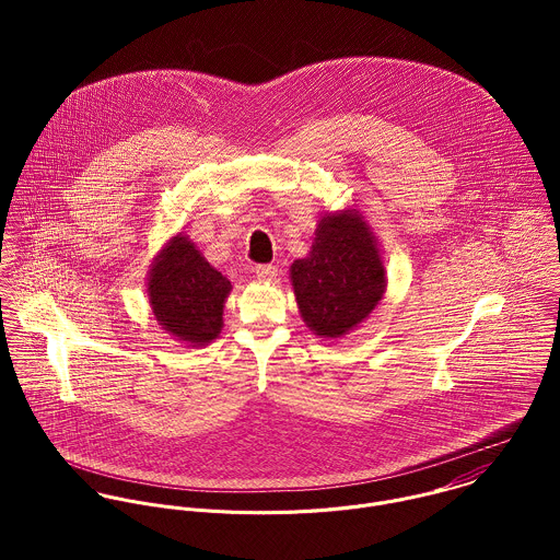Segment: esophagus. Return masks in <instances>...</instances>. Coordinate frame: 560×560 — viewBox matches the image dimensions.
Wrapping results in <instances>:
<instances>
[{
	"mask_svg": "<svg viewBox=\"0 0 560 560\" xmlns=\"http://www.w3.org/2000/svg\"><path fill=\"white\" fill-rule=\"evenodd\" d=\"M256 276L260 280H276L278 278V267L276 265H256Z\"/></svg>",
	"mask_w": 560,
	"mask_h": 560,
	"instance_id": "34e87169",
	"label": "esophagus"
}]
</instances>
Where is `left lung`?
I'll use <instances>...</instances> for the list:
<instances>
[{"mask_svg": "<svg viewBox=\"0 0 560 560\" xmlns=\"http://www.w3.org/2000/svg\"><path fill=\"white\" fill-rule=\"evenodd\" d=\"M302 319L323 338L358 327L386 291L373 233L358 213H331L317 226L313 249L291 265Z\"/></svg>", "mask_w": 560, "mask_h": 560, "instance_id": "left-lung-1", "label": "left lung"}]
</instances>
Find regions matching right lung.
<instances>
[{"instance_id":"add662e5","label":"right lung","mask_w":560,"mask_h":560,"mask_svg":"<svg viewBox=\"0 0 560 560\" xmlns=\"http://www.w3.org/2000/svg\"><path fill=\"white\" fill-rule=\"evenodd\" d=\"M229 293V278L180 235L165 245L149 276V298L160 325L194 347L218 338Z\"/></svg>"}]
</instances>
